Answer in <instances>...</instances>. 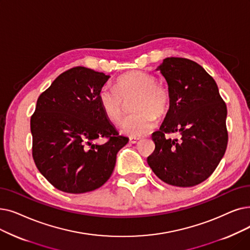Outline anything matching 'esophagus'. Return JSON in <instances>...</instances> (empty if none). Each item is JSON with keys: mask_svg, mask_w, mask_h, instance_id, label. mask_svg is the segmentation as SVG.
I'll return each mask as SVG.
<instances>
[{"mask_svg": "<svg viewBox=\"0 0 250 250\" xmlns=\"http://www.w3.org/2000/svg\"><path fill=\"white\" fill-rule=\"evenodd\" d=\"M141 141L140 138H129V143L131 144H137Z\"/></svg>", "mask_w": 250, "mask_h": 250, "instance_id": "1", "label": "esophagus"}]
</instances>
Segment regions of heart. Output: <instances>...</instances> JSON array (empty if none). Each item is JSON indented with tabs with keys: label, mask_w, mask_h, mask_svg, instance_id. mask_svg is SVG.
<instances>
[{
	"label": "heart",
	"mask_w": 250,
	"mask_h": 250,
	"mask_svg": "<svg viewBox=\"0 0 250 250\" xmlns=\"http://www.w3.org/2000/svg\"><path fill=\"white\" fill-rule=\"evenodd\" d=\"M134 100V114L127 116L121 125V132L132 138L141 137L156 125V115L165 116L170 105V94L165 85L157 83L153 74L131 71L117 79V88L104 84L98 99L105 116L113 124L122 121L125 101Z\"/></svg>",
	"instance_id": "heart-1"
}]
</instances>
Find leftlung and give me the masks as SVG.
<instances>
[{"mask_svg":"<svg viewBox=\"0 0 250 250\" xmlns=\"http://www.w3.org/2000/svg\"><path fill=\"white\" fill-rule=\"evenodd\" d=\"M170 94L169 109L147 162L168 185L193 187L208 179L220 164L228 144L227 106L214 80L196 62L168 57L156 68ZM179 131L180 139L165 134Z\"/></svg>","mask_w":250,"mask_h":250,"instance_id":"1","label":"left lung"}]
</instances>
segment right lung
<instances>
[{
  "mask_svg": "<svg viewBox=\"0 0 250 250\" xmlns=\"http://www.w3.org/2000/svg\"><path fill=\"white\" fill-rule=\"evenodd\" d=\"M109 78L74 67L61 73L37 101L30 118L32 157L60 191L81 194L100 188L111 176L117 152L128 142L99 103V91ZM99 137L107 142L94 144Z\"/></svg>",
  "mask_w": 250,
  "mask_h": 250,
  "instance_id": "1",
  "label": "right lung"
}]
</instances>
